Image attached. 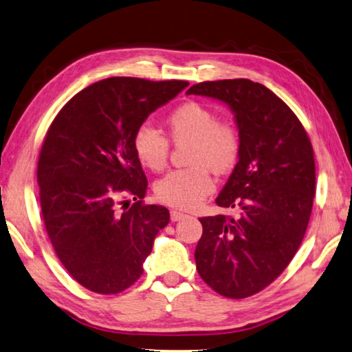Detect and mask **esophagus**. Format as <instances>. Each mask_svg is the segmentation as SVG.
<instances>
[{
	"label": "esophagus",
	"mask_w": 352,
	"mask_h": 352,
	"mask_svg": "<svg viewBox=\"0 0 352 352\" xmlns=\"http://www.w3.org/2000/svg\"><path fill=\"white\" fill-rule=\"evenodd\" d=\"M184 215L183 212H178V210H170V220L172 221H180V220H183L184 219Z\"/></svg>",
	"instance_id": "34e87169"
}]
</instances>
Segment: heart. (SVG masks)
<instances>
[{
	"mask_svg": "<svg viewBox=\"0 0 352 352\" xmlns=\"http://www.w3.org/2000/svg\"><path fill=\"white\" fill-rule=\"evenodd\" d=\"M169 137L175 144L188 143L186 163L155 183V195L162 203L178 209H194L215 188L210 170L229 174L239 163L241 137L237 127L219 120L210 107L189 101L178 106L168 120ZM133 152L146 169L160 172L169 158V142L149 123L137 127L132 140Z\"/></svg>",
	"mask_w": 352,
	"mask_h": 352,
	"instance_id": "obj_1",
	"label": "heart"
}]
</instances>
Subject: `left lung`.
Here are the masks:
<instances>
[{"label": "left lung", "mask_w": 352, "mask_h": 352, "mask_svg": "<svg viewBox=\"0 0 352 352\" xmlns=\"http://www.w3.org/2000/svg\"><path fill=\"white\" fill-rule=\"evenodd\" d=\"M188 95L226 103L241 137L239 163L217 197L237 217H203L195 263L203 282L228 298L265 289L294 258L316 195L314 151L285 101L246 78L203 81Z\"/></svg>", "instance_id": "obj_1"}]
</instances>
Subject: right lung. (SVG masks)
<instances>
[{
    "mask_svg": "<svg viewBox=\"0 0 352 352\" xmlns=\"http://www.w3.org/2000/svg\"><path fill=\"white\" fill-rule=\"evenodd\" d=\"M188 86L132 76L97 81L63 106L44 137L36 169L44 226L63 266L89 291L118 294L135 283L169 223L168 209L143 203L148 180L132 140L149 113ZM120 195L136 200L123 213Z\"/></svg>",
    "mask_w": 352,
    "mask_h": 352,
    "instance_id": "obj_1",
    "label": "right lung"
}]
</instances>
